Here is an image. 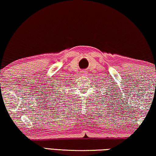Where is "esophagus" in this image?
Returning a JSON list of instances; mask_svg holds the SVG:
<instances>
[{"instance_id": "1", "label": "esophagus", "mask_w": 156, "mask_h": 156, "mask_svg": "<svg viewBox=\"0 0 156 156\" xmlns=\"http://www.w3.org/2000/svg\"><path fill=\"white\" fill-rule=\"evenodd\" d=\"M83 73H85V71H84V72H83Z\"/></svg>"}]
</instances>
